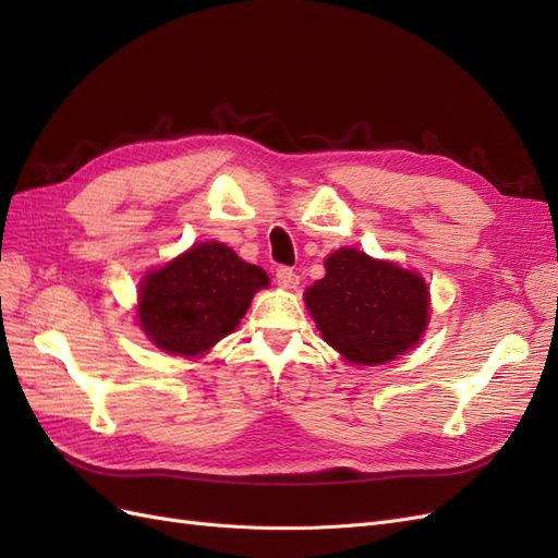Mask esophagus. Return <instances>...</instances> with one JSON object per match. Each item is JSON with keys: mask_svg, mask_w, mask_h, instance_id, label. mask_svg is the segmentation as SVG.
Here are the masks:
<instances>
[{"mask_svg": "<svg viewBox=\"0 0 558 558\" xmlns=\"http://www.w3.org/2000/svg\"><path fill=\"white\" fill-rule=\"evenodd\" d=\"M277 281L283 286V289H298L300 275L295 272L293 267H286V265H281V267H277Z\"/></svg>", "mask_w": 558, "mask_h": 558, "instance_id": "1", "label": "esophagus"}]
</instances>
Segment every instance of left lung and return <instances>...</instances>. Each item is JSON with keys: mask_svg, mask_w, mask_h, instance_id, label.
Here are the masks:
<instances>
[{"mask_svg": "<svg viewBox=\"0 0 558 558\" xmlns=\"http://www.w3.org/2000/svg\"><path fill=\"white\" fill-rule=\"evenodd\" d=\"M324 340L353 365H381L418 344L428 326L424 277L359 248L326 258V277L305 291Z\"/></svg>", "mask_w": 558, "mask_h": 558, "instance_id": "left-lung-1", "label": "left lung"}]
</instances>
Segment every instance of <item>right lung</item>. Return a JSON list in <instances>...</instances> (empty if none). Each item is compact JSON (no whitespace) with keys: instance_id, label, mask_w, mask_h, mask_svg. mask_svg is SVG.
<instances>
[{"instance_id":"obj_1","label":"right lung","mask_w":558,"mask_h":558,"mask_svg":"<svg viewBox=\"0 0 558 558\" xmlns=\"http://www.w3.org/2000/svg\"><path fill=\"white\" fill-rule=\"evenodd\" d=\"M269 283L221 242L191 246L140 286L137 318L146 337L174 356H202L244 318L253 295Z\"/></svg>"}]
</instances>
